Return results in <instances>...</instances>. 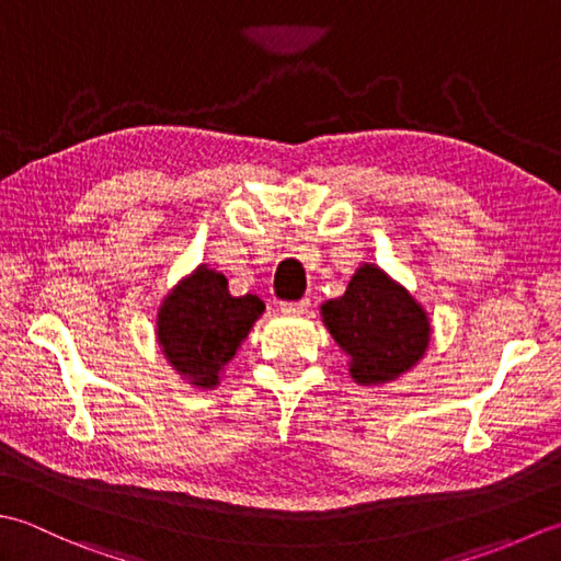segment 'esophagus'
<instances>
[{"instance_id":"34e87169","label":"esophagus","mask_w":561,"mask_h":561,"mask_svg":"<svg viewBox=\"0 0 561 561\" xmlns=\"http://www.w3.org/2000/svg\"><path fill=\"white\" fill-rule=\"evenodd\" d=\"M280 312L283 314H307V310L312 307L310 297H302V300H295V302H280Z\"/></svg>"}]
</instances>
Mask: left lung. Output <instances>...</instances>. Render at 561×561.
<instances>
[{
	"mask_svg": "<svg viewBox=\"0 0 561 561\" xmlns=\"http://www.w3.org/2000/svg\"><path fill=\"white\" fill-rule=\"evenodd\" d=\"M322 319L358 385L397 380L424 358L431 341L424 307L375 264H363L346 293L322 305Z\"/></svg>",
	"mask_w": 561,
	"mask_h": 561,
	"instance_id": "1",
	"label": "left lung"
}]
</instances>
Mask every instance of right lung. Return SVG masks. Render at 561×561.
<instances>
[{"label":"right lung","instance_id":"add662e5","mask_svg":"<svg viewBox=\"0 0 561 561\" xmlns=\"http://www.w3.org/2000/svg\"><path fill=\"white\" fill-rule=\"evenodd\" d=\"M264 310L256 295H230L222 273L203 264L159 305V348L184 380L210 390Z\"/></svg>","mask_w":561,"mask_h":561}]
</instances>
